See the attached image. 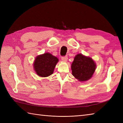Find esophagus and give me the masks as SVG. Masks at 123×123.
<instances>
[{"label":"esophagus","mask_w":123,"mask_h":123,"mask_svg":"<svg viewBox=\"0 0 123 123\" xmlns=\"http://www.w3.org/2000/svg\"><path fill=\"white\" fill-rule=\"evenodd\" d=\"M67 60H68V56L62 57V61L63 62H66L67 61Z\"/></svg>","instance_id":"1"}]
</instances>
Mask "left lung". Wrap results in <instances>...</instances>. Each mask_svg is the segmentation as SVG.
I'll list each match as a JSON object with an SVG mask.
<instances>
[{
  "label": "left lung",
  "instance_id": "8db88e82",
  "mask_svg": "<svg viewBox=\"0 0 123 123\" xmlns=\"http://www.w3.org/2000/svg\"><path fill=\"white\" fill-rule=\"evenodd\" d=\"M96 68V64L91 57L80 53L75 56L71 64L72 74L80 82H85L91 79Z\"/></svg>",
  "mask_w": 123,
  "mask_h": 123
}]
</instances>
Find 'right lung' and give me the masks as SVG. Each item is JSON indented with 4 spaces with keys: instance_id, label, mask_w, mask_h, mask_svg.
<instances>
[{
    "instance_id": "1",
    "label": "right lung",
    "mask_w": 123,
    "mask_h": 123,
    "mask_svg": "<svg viewBox=\"0 0 123 123\" xmlns=\"http://www.w3.org/2000/svg\"><path fill=\"white\" fill-rule=\"evenodd\" d=\"M59 59L47 52L38 55L35 57L33 67L36 74L41 77H47L53 74Z\"/></svg>"
}]
</instances>
